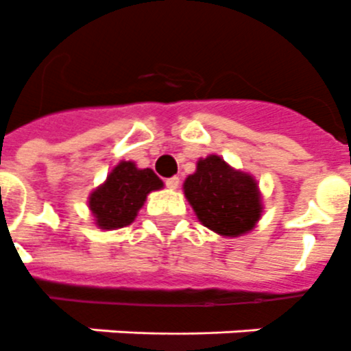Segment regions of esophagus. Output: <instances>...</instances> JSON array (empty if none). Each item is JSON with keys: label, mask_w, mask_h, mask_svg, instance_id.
Instances as JSON below:
<instances>
[{"label": "esophagus", "mask_w": 351, "mask_h": 351, "mask_svg": "<svg viewBox=\"0 0 351 351\" xmlns=\"http://www.w3.org/2000/svg\"><path fill=\"white\" fill-rule=\"evenodd\" d=\"M165 183H167V186L170 190H176L179 186V183H181V179H179L178 176H173V178H168Z\"/></svg>", "instance_id": "esophagus-1"}]
</instances>
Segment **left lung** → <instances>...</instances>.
Returning <instances> with one entry per match:
<instances>
[{
	"mask_svg": "<svg viewBox=\"0 0 351 351\" xmlns=\"http://www.w3.org/2000/svg\"><path fill=\"white\" fill-rule=\"evenodd\" d=\"M183 192L197 219L223 237L248 234L263 214L254 176L235 170L215 154L199 159L195 172L184 179Z\"/></svg>",
	"mask_w": 351,
	"mask_h": 351,
	"instance_id": "1",
	"label": "left lung"
}]
</instances>
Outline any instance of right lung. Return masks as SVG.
<instances>
[{"label":"right lung","instance_id":"obj_1","mask_svg":"<svg viewBox=\"0 0 351 351\" xmlns=\"http://www.w3.org/2000/svg\"><path fill=\"white\" fill-rule=\"evenodd\" d=\"M162 181L152 168H137L134 161H119L106 181L88 195V208L101 230L128 226L154 190H161Z\"/></svg>","mask_w":351,"mask_h":351}]
</instances>
